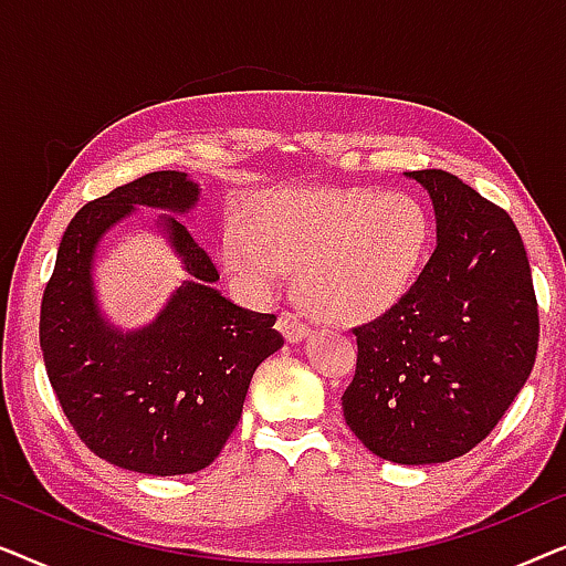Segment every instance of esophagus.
<instances>
[{"instance_id":"obj_1","label":"esophagus","mask_w":566,"mask_h":566,"mask_svg":"<svg viewBox=\"0 0 566 566\" xmlns=\"http://www.w3.org/2000/svg\"><path fill=\"white\" fill-rule=\"evenodd\" d=\"M277 329L283 332V337L289 339V343H298V339H304L308 332H312V327L293 312H283L277 316Z\"/></svg>"}]
</instances>
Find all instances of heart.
<instances>
[{"label":"heart","instance_id":"heart-1","mask_svg":"<svg viewBox=\"0 0 566 566\" xmlns=\"http://www.w3.org/2000/svg\"><path fill=\"white\" fill-rule=\"evenodd\" d=\"M430 219L407 192L374 188H270L247 198L221 231L223 268L268 293L298 265L314 312L366 322L405 298L430 250Z\"/></svg>","mask_w":566,"mask_h":566}]
</instances>
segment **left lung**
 Segmentation results:
<instances>
[{
	"label": "left lung",
	"instance_id": "left-lung-1",
	"mask_svg": "<svg viewBox=\"0 0 566 566\" xmlns=\"http://www.w3.org/2000/svg\"><path fill=\"white\" fill-rule=\"evenodd\" d=\"M430 192L438 244L399 304L355 327L345 422L394 463H443L490 436L528 381L538 301L505 208L443 169L407 172Z\"/></svg>",
	"mask_w": 566,
	"mask_h": 566
}]
</instances>
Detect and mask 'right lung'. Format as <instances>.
Masks as SVG:
<instances>
[{
    "mask_svg": "<svg viewBox=\"0 0 566 566\" xmlns=\"http://www.w3.org/2000/svg\"><path fill=\"white\" fill-rule=\"evenodd\" d=\"M198 185L182 172H149L90 200L61 237L41 301V350L69 424L92 453L151 476L192 474L221 453L242 417L254 368L283 347L275 314L231 304L188 227L167 219L175 250L196 277L151 327L120 335L97 314L92 258L107 229L134 206L188 211Z\"/></svg>",
    "mask_w": 566,
    "mask_h": 566,
    "instance_id": "1",
    "label": "right lung"
}]
</instances>
